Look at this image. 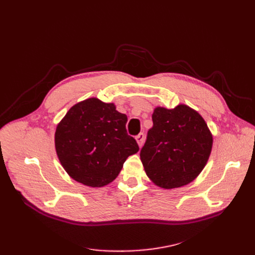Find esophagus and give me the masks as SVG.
<instances>
[{
    "label": "esophagus",
    "instance_id": "1",
    "mask_svg": "<svg viewBox=\"0 0 255 255\" xmlns=\"http://www.w3.org/2000/svg\"><path fill=\"white\" fill-rule=\"evenodd\" d=\"M135 139H136V141H137L138 145H139V146H141V145H142V143H143V140H144V134H143V133H139L138 135H136V136H135Z\"/></svg>",
    "mask_w": 255,
    "mask_h": 255
}]
</instances>
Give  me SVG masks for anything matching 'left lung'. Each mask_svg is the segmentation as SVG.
<instances>
[{
	"instance_id": "left-lung-1",
	"label": "left lung",
	"mask_w": 255,
	"mask_h": 255,
	"mask_svg": "<svg viewBox=\"0 0 255 255\" xmlns=\"http://www.w3.org/2000/svg\"><path fill=\"white\" fill-rule=\"evenodd\" d=\"M153 127L140 151L148 178L160 188L172 189L194 181L206 166L213 135L204 118L186 104L155 107Z\"/></svg>"
}]
</instances>
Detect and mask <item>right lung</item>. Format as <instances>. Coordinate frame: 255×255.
<instances>
[{"label": "right lung", "instance_id": "1", "mask_svg": "<svg viewBox=\"0 0 255 255\" xmlns=\"http://www.w3.org/2000/svg\"><path fill=\"white\" fill-rule=\"evenodd\" d=\"M126 123L115 103L92 97L74 104L55 132L56 152L69 177L92 188L115 181L126 159L139 150Z\"/></svg>", "mask_w": 255, "mask_h": 255}]
</instances>
